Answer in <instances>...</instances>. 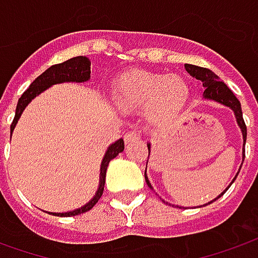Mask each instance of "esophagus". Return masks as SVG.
<instances>
[{
    "mask_svg": "<svg viewBox=\"0 0 258 258\" xmlns=\"http://www.w3.org/2000/svg\"><path fill=\"white\" fill-rule=\"evenodd\" d=\"M140 140H141V134H140L138 130H131L128 133H125V136H124V141H125V144L137 143V141H140Z\"/></svg>",
    "mask_w": 258,
    "mask_h": 258,
    "instance_id": "obj_1",
    "label": "esophagus"
}]
</instances>
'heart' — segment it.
<instances>
[{
    "label": "heart",
    "mask_w": 258,
    "mask_h": 258,
    "mask_svg": "<svg viewBox=\"0 0 258 258\" xmlns=\"http://www.w3.org/2000/svg\"><path fill=\"white\" fill-rule=\"evenodd\" d=\"M189 86L178 75L148 70H127L117 76L111 86V100L121 111L145 110L154 124L173 121L189 99Z\"/></svg>",
    "instance_id": "heart-1"
}]
</instances>
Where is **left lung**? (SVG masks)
<instances>
[{"label": "left lung", "instance_id": "8db88e82", "mask_svg": "<svg viewBox=\"0 0 258 258\" xmlns=\"http://www.w3.org/2000/svg\"><path fill=\"white\" fill-rule=\"evenodd\" d=\"M185 69H186V72H188L192 78L198 79V80H201L203 83V87L206 89V90L203 92V97H205V99L213 100V101H216V103H220V104H223V106L232 108L233 113L236 115V121L239 124L240 130H241V134H243V145H246L247 127L246 124H244V120H243V113H241L240 101L237 100V97L234 96V93H233L232 90L220 80V78H219L217 75H215L212 70L206 69V68H201V66H195V64H188V63L185 64ZM147 145H148V152H150V150H151V144H147ZM148 155H150V154H148ZM243 157H244V150H243ZM243 161H244V159H243ZM236 176H237V175H236ZM236 176H234V179H236ZM234 179L232 180V183L234 182ZM145 182H147V185H148L150 188H152L150 180L147 178V169H145ZM232 183H230V185H232ZM230 185L225 189V192L230 188ZM225 192H222L220 195L217 196L216 199H219ZM216 199L210 201L209 203L215 202ZM209 203H206V205H209ZM206 205H203V206H206Z\"/></svg>", "mask_w": 258, "mask_h": 258}]
</instances>
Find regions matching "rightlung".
Segmentation results:
<instances>
[{
	"label": "right lung",
	"instance_id": "1",
	"mask_svg": "<svg viewBox=\"0 0 258 258\" xmlns=\"http://www.w3.org/2000/svg\"><path fill=\"white\" fill-rule=\"evenodd\" d=\"M90 79V60L89 57L86 56H76V57H72L66 62L59 63V64H53L50 66L49 69H46L41 76L33 80L29 89H26L24 94L19 97L18 104H17V110H15V117H14V121L11 124V136L12 131L15 128L17 122H18L19 117L22 114V111L25 110V107L31 103V100L35 99L38 94H41L42 92H45L48 87L57 83H64V82H76V83H83L87 82ZM124 151V141L122 138L117 140L114 144H111L108 148H107L106 154H104V158L101 161V166H100V182H99V189L96 192V195L93 196V199L89 203H86L85 206L79 208V209L70 210V212H64V213H50L53 216H60V217H69V216H78L82 215L87 210H90L99 202V199L103 195V190H104V183H106V172L107 166L110 164L111 159H114L120 152Z\"/></svg>",
	"mask_w": 258,
	"mask_h": 258
}]
</instances>
